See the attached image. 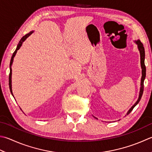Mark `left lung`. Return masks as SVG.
Returning <instances> with one entry per match:
<instances>
[{"label": "left lung", "instance_id": "8db88e82", "mask_svg": "<svg viewBox=\"0 0 152 152\" xmlns=\"http://www.w3.org/2000/svg\"><path fill=\"white\" fill-rule=\"evenodd\" d=\"M136 43L138 45V50L140 51V62H141V67H142V79H141V87H140V94H139V98L138 99V101H136V102L134 104L132 107H131L130 109L128 110L127 113V114H130L131 113V111L133 110V108L136 107V106L138 104V103L140 102V99H141L143 92H144V81L145 77V71H146V68H145V63H144V59H145V50H144V45H143L142 43L140 42V40L136 41Z\"/></svg>", "mask_w": 152, "mask_h": 152}]
</instances>
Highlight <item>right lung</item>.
Returning a JSON list of instances; mask_svg holds the SVG:
<instances>
[{"label": "right lung", "mask_w": 152, "mask_h": 152, "mask_svg": "<svg viewBox=\"0 0 152 152\" xmlns=\"http://www.w3.org/2000/svg\"><path fill=\"white\" fill-rule=\"evenodd\" d=\"M32 32H33V31H30V33H28V34H26V35H25L24 36H23V37H22V38H21L20 40V42H19V43H18V45H17V48H16V50L14 51V52L13 53L12 58H11L10 63V73H9V77H8V80H9V82H8V83H9V88H10V93H12V96H13V94H12V84H11V82H12V81H11V77H12V69H11V66H12V62H13V59H14V56H15V55H16V52H17V51H18V50L20 49V48L21 47V45H22V44L23 42H24V41H25V39H26L28 36H30L31 34H32Z\"/></svg>", "instance_id": "right-lung-1"}]
</instances>
